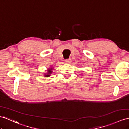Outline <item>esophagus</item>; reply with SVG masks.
I'll list each match as a JSON object with an SVG mask.
<instances>
[{
    "instance_id": "34e87169",
    "label": "esophagus",
    "mask_w": 129,
    "mask_h": 129,
    "mask_svg": "<svg viewBox=\"0 0 129 129\" xmlns=\"http://www.w3.org/2000/svg\"><path fill=\"white\" fill-rule=\"evenodd\" d=\"M64 62H65L66 63H70L71 62V59L68 58V59H65Z\"/></svg>"
}]
</instances>
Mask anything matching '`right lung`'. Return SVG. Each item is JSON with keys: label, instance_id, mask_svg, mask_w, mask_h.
Here are the masks:
<instances>
[{"label": "right lung", "instance_id": "obj_1", "mask_svg": "<svg viewBox=\"0 0 129 129\" xmlns=\"http://www.w3.org/2000/svg\"><path fill=\"white\" fill-rule=\"evenodd\" d=\"M54 70V68L51 67L47 69V73H44V75L45 77H49L51 75V73H52V71Z\"/></svg>", "mask_w": 129, "mask_h": 129}]
</instances>
